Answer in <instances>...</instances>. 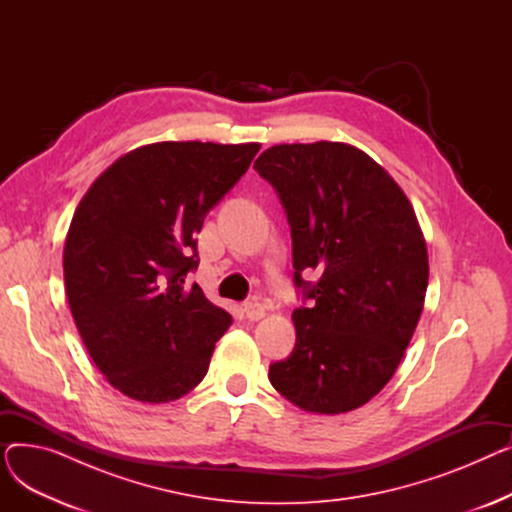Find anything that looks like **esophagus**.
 <instances>
[{
    "instance_id": "34e87169",
    "label": "esophagus",
    "mask_w": 512,
    "mask_h": 512,
    "mask_svg": "<svg viewBox=\"0 0 512 512\" xmlns=\"http://www.w3.org/2000/svg\"><path fill=\"white\" fill-rule=\"evenodd\" d=\"M242 309H245V315H247V319H251V321H257V319H261V317L265 315V307H263L259 301H255V299L247 301L245 305H242Z\"/></svg>"
}]
</instances>
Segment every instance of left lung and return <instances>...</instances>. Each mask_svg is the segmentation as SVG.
I'll return each instance as SVG.
<instances>
[{"label": "left lung", "mask_w": 512, "mask_h": 512, "mask_svg": "<svg viewBox=\"0 0 512 512\" xmlns=\"http://www.w3.org/2000/svg\"><path fill=\"white\" fill-rule=\"evenodd\" d=\"M253 168L284 207L303 297L297 342L270 365V382L303 411H353L390 382L423 311L429 267L415 211L382 166L344 143L276 145ZM313 271L320 278L307 283Z\"/></svg>", "instance_id": "8db88e82"}]
</instances>
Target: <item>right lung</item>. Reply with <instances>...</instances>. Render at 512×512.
<instances>
[{
	"instance_id": "obj_1",
	"label": "right lung",
	"mask_w": 512,
	"mask_h": 512,
	"mask_svg": "<svg viewBox=\"0 0 512 512\" xmlns=\"http://www.w3.org/2000/svg\"><path fill=\"white\" fill-rule=\"evenodd\" d=\"M259 145L155 143L107 168L80 201L64 245L72 317L107 382L170 402L209 369L230 313L186 274L199 267L205 215L242 178Z\"/></svg>"
}]
</instances>
